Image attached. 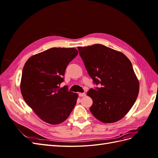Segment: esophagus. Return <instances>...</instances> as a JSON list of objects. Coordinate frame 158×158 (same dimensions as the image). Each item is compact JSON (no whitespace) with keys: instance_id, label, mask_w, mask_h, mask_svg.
Returning a JSON list of instances; mask_svg holds the SVG:
<instances>
[{"instance_id":"1","label":"esophagus","mask_w":158,"mask_h":158,"mask_svg":"<svg viewBox=\"0 0 158 158\" xmlns=\"http://www.w3.org/2000/svg\"><path fill=\"white\" fill-rule=\"evenodd\" d=\"M79 96L80 97H84L85 96V93H79Z\"/></svg>"}]
</instances>
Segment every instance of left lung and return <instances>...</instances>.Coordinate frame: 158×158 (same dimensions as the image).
<instances>
[{
    "instance_id": "left-lung-1",
    "label": "left lung",
    "mask_w": 158,
    "mask_h": 158,
    "mask_svg": "<svg viewBox=\"0 0 158 158\" xmlns=\"http://www.w3.org/2000/svg\"><path fill=\"white\" fill-rule=\"evenodd\" d=\"M78 49L94 83L102 85L87 93L93 100L91 113L104 123L121 120L139 92V82L131 62L121 52L101 44L78 47Z\"/></svg>"
}]
</instances>
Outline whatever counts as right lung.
I'll return each instance as SVG.
<instances>
[{
    "instance_id": "right-lung-1",
    "label": "right lung",
    "mask_w": 158,
    "mask_h": 158,
    "mask_svg": "<svg viewBox=\"0 0 158 158\" xmlns=\"http://www.w3.org/2000/svg\"><path fill=\"white\" fill-rule=\"evenodd\" d=\"M78 54L74 48L53 47L31 56L23 66L20 84L23 98L44 122L63 123L75 106L78 95L59 85L69 63Z\"/></svg>"
}]
</instances>
